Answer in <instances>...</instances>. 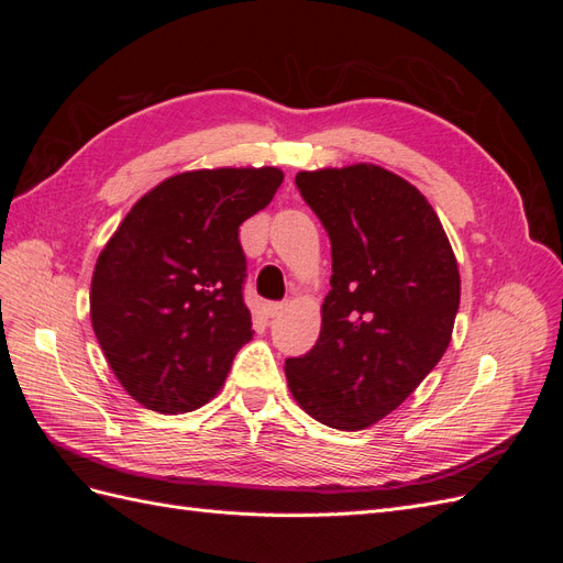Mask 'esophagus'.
<instances>
[{
	"instance_id": "esophagus-1",
	"label": "esophagus",
	"mask_w": 563,
	"mask_h": 563,
	"mask_svg": "<svg viewBox=\"0 0 563 563\" xmlns=\"http://www.w3.org/2000/svg\"><path fill=\"white\" fill-rule=\"evenodd\" d=\"M284 310H286V305L284 302H267L265 305V317L267 319H275V317H282L284 314Z\"/></svg>"
}]
</instances>
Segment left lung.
Instances as JSON below:
<instances>
[{"label": "left lung", "instance_id": "left-lung-1", "mask_svg": "<svg viewBox=\"0 0 563 563\" xmlns=\"http://www.w3.org/2000/svg\"><path fill=\"white\" fill-rule=\"evenodd\" d=\"M296 185L329 232L333 275L317 345L286 360V383L321 424L366 430L444 356L457 261L432 203L383 166L300 172Z\"/></svg>", "mask_w": 563, "mask_h": 563}]
</instances>
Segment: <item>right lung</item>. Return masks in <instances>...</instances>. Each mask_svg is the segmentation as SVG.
Returning <instances> with one entry per match:
<instances>
[{"instance_id": "add662e5", "label": "right lung", "mask_w": 563, "mask_h": 563, "mask_svg": "<svg viewBox=\"0 0 563 563\" xmlns=\"http://www.w3.org/2000/svg\"><path fill=\"white\" fill-rule=\"evenodd\" d=\"M282 180L275 166L172 176L133 203L100 251L93 333L117 380L150 411L207 404L251 340L240 225Z\"/></svg>"}]
</instances>
